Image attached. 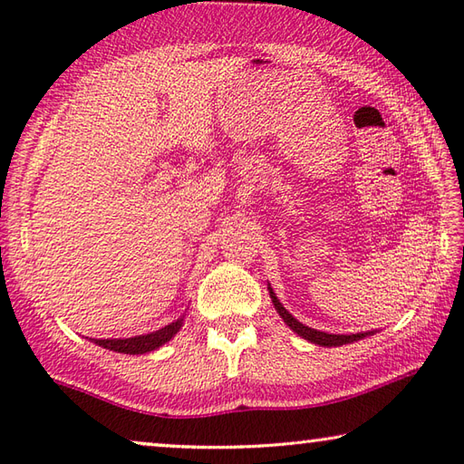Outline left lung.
<instances>
[{
  "label": "left lung",
  "mask_w": 464,
  "mask_h": 464,
  "mask_svg": "<svg viewBox=\"0 0 464 464\" xmlns=\"http://www.w3.org/2000/svg\"><path fill=\"white\" fill-rule=\"evenodd\" d=\"M268 292H270V298H272V304L276 308V312L280 314V318L285 320V324L292 328V333H296L298 336H302L304 340L312 344H318V346H343V344H351L356 343V340H362L364 336H372L376 330H368V333H356V334H328L323 333V330H314L306 324L298 323V320L290 314V312L282 306V302L278 300V296L274 295V290L268 285Z\"/></svg>",
  "instance_id": "8db88e82"
}]
</instances>
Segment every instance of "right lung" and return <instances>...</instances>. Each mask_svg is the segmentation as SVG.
<instances>
[{"label": "right lung", "mask_w": 464, "mask_h": 464, "mask_svg": "<svg viewBox=\"0 0 464 464\" xmlns=\"http://www.w3.org/2000/svg\"><path fill=\"white\" fill-rule=\"evenodd\" d=\"M184 316L182 314L174 323H169L168 326L156 330V333L150 334H140V336H131V338H90L93 344H98L102 348H108V351L113 353H121V354H146L152 353L156 348L164 346L169 343L178 333L179 328L184 326Z\"/></svg>", "instance_id": "add662e5"}]
</instances>
